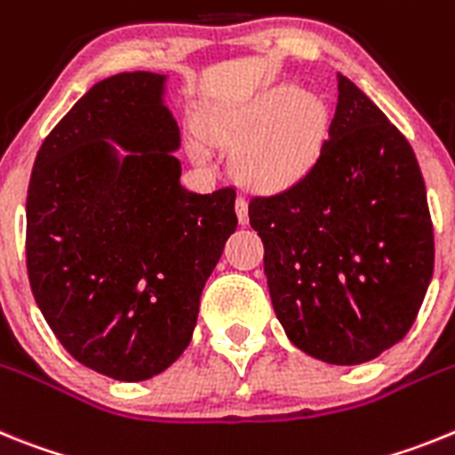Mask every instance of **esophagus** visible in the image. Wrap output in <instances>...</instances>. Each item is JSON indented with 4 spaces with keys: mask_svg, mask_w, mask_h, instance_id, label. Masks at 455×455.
I'll use <instances>...</instances> for the list:
<instances>
[{
    "mask_svg": "<svg viewBox=\"0 0 455 455\" xmlns=\"http://www.w3.org/2000/svg\"><path fill=\"white\" fill-rule=\"evenodd\" d=\"M235 211H238L240 224H247V220H250V215H247V211H250V205H247V196L240 195L238 199H235Z\"/></svg>",
    "mask_w": 455,
    "mask_h": 455,
    "instance_id": "34e87169",
    "label": "esophagus"
}]
</instances>
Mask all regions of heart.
Wrapping results in <instances>:
<instances>
[{"label": "heart", "mask_w": 455, "mask_h": 455, "mask_svg": "<svg viewBox=\"0 0 455 455\" xmlns=\"http://www.w3.org/2000/svg\"><path fill=\"white\" fill-rule=\"evenodd\" d=\"M321 130V109L295 86H279L250 112L217 130L224 144H247L240 169L263 185L286 183L307 169Z\"/></svg>", "instance_id": "obj_1"}]
</instances>
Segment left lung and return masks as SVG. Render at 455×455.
I'll return each instance as SVG.
<instances>
[{
  "label": "left lung",
  "instance_id": "left-lung-1",
  "mask_svg": "<svg viewBox=\"0 0 455 455\" xmlns=\"http://www.w3.org/2000/svg\"><path fill=\"white\" fill-rule=\"evenodd\" d=\"M315 162L291 188L250 199L275 314L330 364H362L412 327L435 266L426 185L401 130L337 75Z\"/></svg>",
  "mask_w": 455,
  "mask_h": 455
}]
</instances>
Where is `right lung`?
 Returning a JSON list of instances; mask_svg holds the SVG:
<instances>
[{"label": "right lung", "instance_id": "obj_1", "mask_svg": "<svg viewBox=\"0 0 455 455\" xmlns=\"http://www.w3.org/2000/svg\"><path fill=\"white\" fill-rule=\"evenodd\" d=\"M146 70L98 82L52 128L27 192V275L80 364L146 380L189 346L205 279L238 227L235 188L195 195L180 132ZM112 139L129 150L118 163Z\"/></svg>", "mask_w": 455, "mask_h": 455}]
</instances>
